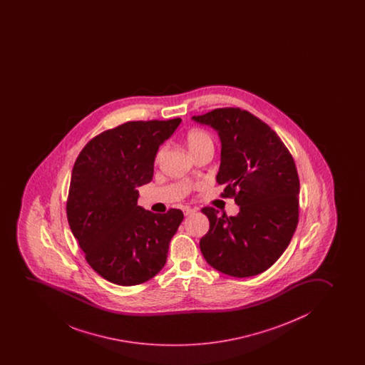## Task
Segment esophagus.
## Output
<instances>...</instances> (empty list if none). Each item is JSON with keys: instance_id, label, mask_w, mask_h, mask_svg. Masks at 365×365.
<instances>
[{"instance_id": "esophagus-1", "label": "esophagus", "mask_w": 365, "mask_h": 365, "mask_svg": "<svg viewBox=\"0 0 365 365\" xmlns=\"http://www.w3.org/2000/svg\"><path fill=\"white\" fill-rule=\"evenodd\" d=\"M195 212H196L195 208H190V207H185V208H183V213H185V216H190V215L195 213Z\"/></svg>"}]
</instances>
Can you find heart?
Returning a JSON list of instances; mask_svg holds the SVG:
<instances>
[{
  "label": "heart",
  "instance_id": "obj_1",
  "mask_svg": "<svg viewBox=\"0 0 365 365\" xmlns=\"http://www.w3.org/2000/svg\"><path fill=\"white\" fill-rule=\"evenodd\" d=\"M185 144H187V148L190 150V155L206 152V150H211L213 153V149H215V140H213L211 134L206 132V130H203V129H200V128L190 129V132L187 133ZM162 155H163V149H159L158 153L155 155L157 163L160 162Z\"/></svg>",
  "mask_w": 365,
  "mask_h": 365
}]
</instances>
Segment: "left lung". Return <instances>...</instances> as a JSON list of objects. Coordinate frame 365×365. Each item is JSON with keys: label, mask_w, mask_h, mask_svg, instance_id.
Returning a JSON list of instances; mask_svg holds the SVG:
<instances>
[{"label": "left lung", "mask_w": 365, "mask_h": 365, "mask_svg": "<svg viewBox=\"0 0 365 365\" xmlns=\"http://www.w3.org/2000/svg\"><path fill=\"white\" fill-rule=\"evenodd\" d=\"M192 120L218 133L217 183L226 185L222 197H233L240 206L235 217L202 208L210 220V231L200 241L202 255L226 275H259L284 254L299 222L294 158L266 123L240 108L215 109Z\"/></svg>", "instance_id": "1"}]
</instances>
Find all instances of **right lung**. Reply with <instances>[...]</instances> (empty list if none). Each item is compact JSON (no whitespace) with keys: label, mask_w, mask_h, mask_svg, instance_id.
I'll use <instances>...</instances> for the list:
<instances>
[{"label":"right lung","mask_w":365,"mask_h":365,"mask_svg":"<svg viewBox=\"0 0 365 365\" xmlns=\"http://www.w3.org/2000/svg\"><path fill=\"white\" fill-rule=\"evenodd\" d=\"M180 118L127 122L93 138L75 160L66 215L85 259L106 280L134 286L163 269L169 242L183 221L138 206V187L153 177L159 145Z\"/></svg>","instance_id":"add662e5"}]
</instances>
